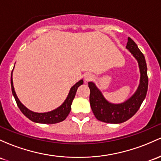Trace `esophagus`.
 Wrapping results in <instances>:
<instances>
[{
    "instance_id": "esophagus-1",
    "label": "esophagus",
    "mask_w": 161,
    "mask_h": 161,
    "mask_svg": "<svg viewBox=\"0 0 161 161\" xmlns=\"http://www.w3.org/2000/svg\"><path fill=\"white\" fill-rule=\"evenodd\" d=\"M93 79V75L90 73H86L84 75V79L86 82H89L90 80Z\"/></svg>"
}]
</instances>
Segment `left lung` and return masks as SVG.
<instances>
[{
	"label": "left lung",
	"instance_id": "8db88e82",
	"mask_svg": "<svg viewBox=\"0 0 161 161\" xmlns=\"http://www.w3.org/2000/svg\"><path fill=\"white\" fill-rule=\"evenodd\" d=\"M126 49L137 60L140 71V82L138 87L128 99L121 103H112L104 97L102 91L94 82H89L91 108L95 118L102 122L120 124L128 121L138 111L146 97L148 78L145 58L137 47V44L130 37L128 38Z\"/></svg>",
	"mask_w": 161,
	"mask_h": 161
}]
</instances>
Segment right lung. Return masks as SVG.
I'll return each mask as SVG.
<instances>
[{
	"instance_id": "obj_1",
	"label": "right lung",
	"mask_w": 161,
	"mask_h": 161,
	"mask_svg": "<svg viewBox=\"0 0 161 161\" xmlns=\"http://www.w3.org/2000/svg\"><path fill=\"white\" fill-rule=\"evenodd\" d=\"M14 69L13 70H12L11 78H10L12 93H13L14 97L16 102H17V106L20 108L21 112H22L26 118H29L31 121L36 123L56 124L64 121L67 116L69 115V114L70 111H71L72 102V101H73L74 98H75V93H76L78 88H79L81 85L83 84V79H80L79 82H77L74 86H72L69 92V94L67 95L66 98L65 99L64 102H63V103L61 105H59V107L53 109V110L50 111V112H35L30 110V109L27 108L26 106H24V105L21 103L20 99H19L17 94H16L14 87L13 78H12Z\"/></svg>"
}]
</instances>
